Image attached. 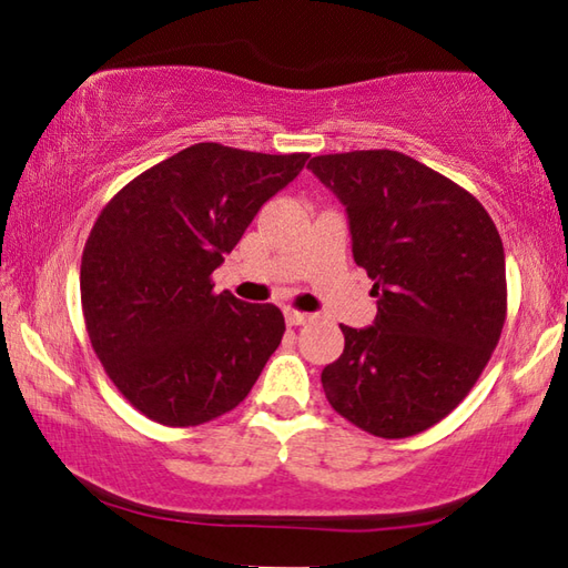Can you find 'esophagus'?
I'll use <instances>...</instances> for the list:
<instances>
[{
  "label": "esophagus",
  "mask_w": 568,
  "mask_h": 568,
  "mask_svg": "<svg viewBox=\"0 0 568 568\" xmlns=\"http://www.w3.org/2000/svg\"><path fill=\"white\" fill-rule=\"evenodd\" d=\"M286 324L290 326H302V324H306V322H312L314 316L312 314H306V312H296V310H286Z\"/></svg>",
  "instance_id": "1"
}]
</instances>
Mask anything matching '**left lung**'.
Segmentation results:
<instances>
[{
    "mask_svg": "<svg viewBox=\"0 0 568 568\" xmlns=\"http://www.w3.org/2000/svg\"><path fill=\"white\" fill-rule=\"evenodd\" d=\"M310 169L346 206L354 262L379 304L374 326L342 324L326 399L382 439L422 434L466 399L499 344L501 236L471 192L402 152L322 154Z\"/></svg>",
    "mask_w": 568,
    "mask_h": 568,
    "instance_id": "8db88e82",
    "label": "left lung"
}]
</instances>
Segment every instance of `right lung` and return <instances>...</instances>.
Instances as JSON below:
<instances>
[{"mask_svg": "<svg viewBox=\"0 0 568 568\" xmlns=\"http://www.w3.org/2000/svg\"><path fill=\"white\" fill-rule=\"evenodd\" d=\"M306 159L192 144L134 176L97 216L79 272L87 334L146 419L199 426L252 392L284 314L216 294L212 274Z\"/></svg>", "mask_w": 568, "mask_h": 568, "instance_id": "obj_1", "label": "right lung"}]
</instances>
